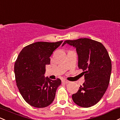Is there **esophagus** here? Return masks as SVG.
<instances>
[{"label": "esophagus", "mask_w": 120, "mask_h": 120, "mask_svg": "<svg viewBox=\"0 0 120 120\" xmlns=\"http://www.w3.org/2000/svg\"><path fill=\"white\" fill-rule=\"evenodd\" d=\"M62 82L63 83H69V82H70V81H69V80H65V79H63L62 80Z\"/></svg>", "instance_id": "1"}]
</instances>
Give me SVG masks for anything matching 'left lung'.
Segmentation results:
<instances>
[{
	"label": "left lung",
	"mask_w": 120,
	"mask_h": 120,
	"mask_svg": "<svg viewBox=\"0 0 120 120\" xmlns=\"http://www.w3.org/2000/svg\"><path fill=\"white\" fill-rule=\"evenodd\" d=\"M65 44L73 46L78 55V67L83 71L85 82L77 93L72 94L76 104L89 108L96 104L108 87L112 71V63L108 52L100 42L81 38L65 40Z\"/></svg>",
	"instance_id": "1"
}]
</instances>
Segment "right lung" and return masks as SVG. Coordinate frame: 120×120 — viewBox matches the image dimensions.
<instances>
[{"mask_svg":"<svg viewBox=\"0 0 120 120\" xmlns=\"http://www.w3.org/2000/svg\"><path fill=\"white\" fill-rule=\"evenodd\" d=\"M63 41L49 43L38 41L26 46L16 60L14 72L16 85L24 100L34 107L48 106L55 99L61 80L44 77L45 65L50 56Z\"/></svg>","mask_w":120,"mask_h":120,"instance_id":"obj_1","label":"right lung"}]
</instances>
